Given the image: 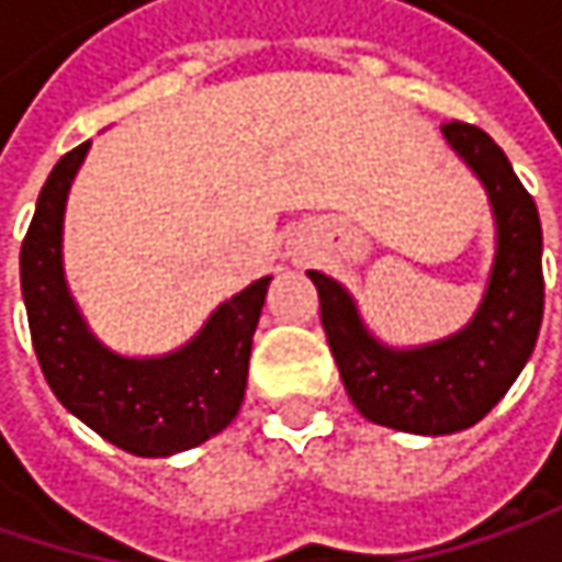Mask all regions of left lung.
<instances>
[{
    "label": "left lung",
    "mask_w": 562,
    "mask_h": 562,
    "mask_svg": "<svg viewBox=\"0 0 562 562\" xmlns=\"http://www.w3.org/2000/svg\"><path fill=\"white\" fill-rule=\"evenodd\" d=\"M443 137L484 184L497 223V255L475 317L440 342L383 346L364 327L352 295L307 270L321 295L329 352L355 408L408 434H456L477 425L506 396L538 342L544 317L541 220L494 137L469 122H447Z\"/></svg>",
    "instance_id": "left-lung-1"
}]
</instances>
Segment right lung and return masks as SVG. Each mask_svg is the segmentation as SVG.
Segmentation results:
<instances>
[{"instance_id": "obj_1", "label": "right lung", "mask_w": 562, "mask_h": 562, "mask_svg": "<svg viewBox=\"0 0 562 562\" xmlns=\"http://www.w3.org/2000/svg\"><path fill=\"white\" fill-rule=\"evenodd\" d=\"M90 140L53 166L21 245V292L49 390L75 418L132 456H172L210 440L245 400L248 358L270 277L216 307L201 333L159 358L106 349L75 305L61 270L68 188Z\"/></svg>"}]
</instances>
